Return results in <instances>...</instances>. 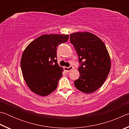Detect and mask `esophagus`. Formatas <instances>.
Here are the masks:
<instances>
[{
	"label": "esophagus",
	"mask_w": 129,
	"mask_h": 129,
	"mask_svg": "<svg viewBox=\"0 0 129 129\" xmlns=\"http://www.w3.org/2000/svg\"><path fill=\"white\" fill-rule=\"evenodd\" d=\"M73 69V66H71V67H64V71H65V72L66 73L69 72L71 71H72V70Z\"/></svg>",
	"instance_id": "34e87169"
}]
</instances>
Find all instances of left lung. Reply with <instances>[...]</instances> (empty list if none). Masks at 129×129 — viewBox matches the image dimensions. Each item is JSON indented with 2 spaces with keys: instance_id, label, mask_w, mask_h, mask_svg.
Listing matches in <instances>:
<instances>
[{
  "instance_id": "obj_1",
  "label": "left lung",
  "mask_w": 129,
  "mask_h": 129,
  "mask_svg": "<svg viewBox=\"0 0 129 129\" xmlns=\"http://www.w3.org/2000/svg\"><path fill=\"white\" fill-rule=\"evenodd\" d=\"M70 41L77 52L81 66L80 77L74 81L76 88L84 93L99 89L110 72L111 60L104 43L89 32L70 34Z\"/></svg>"
}]
</instances>
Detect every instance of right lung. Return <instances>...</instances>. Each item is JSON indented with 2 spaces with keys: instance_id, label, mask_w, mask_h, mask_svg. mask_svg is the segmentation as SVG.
Masks as SVG:
<instances>
[{
  "instance_id": "obj_1",
  "label": "right lung",
  "mask_w": 129,
  "mask_h": 129,
  "mask_svg": "<svg viewBox=\"0 0 129 129\" xmlns=\"http://www.w3.org/2000/svg\"><path fill=\"white\" fill-rule=\"evenodd\" d=\"M68 35H43L30 43L20 65L27 86L34 93L46 96L56 90L64 69L57 60V47L68 40Z\"/></svg>"
}]
</instances>
